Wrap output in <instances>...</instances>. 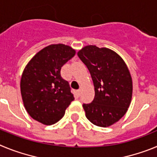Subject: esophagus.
Segmentation results:
<instances>
[{
  "mask_svg": "<svg viewBox=\"0 0 157 157\" xmlns=\"http://www.w3.org/2000/svg\"><path fill=\"white\" fill-rule=\"evenodd\" d=\"M77 93H78V96H79L80 94H81V93H82V87H80V88L78 89V90Z\"/></svg>",
  "mask_w": 157,
  "mask_h": 157,
  "instance_id": "1",
  "label": "esophagus"
}]
</instances>
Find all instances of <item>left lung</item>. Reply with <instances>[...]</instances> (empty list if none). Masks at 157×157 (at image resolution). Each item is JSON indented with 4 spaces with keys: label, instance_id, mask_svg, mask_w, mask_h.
Returning a JSON list of instances; mask_svg holds the SVG:
<instances>
[{
    "label": "left lung",
    "instance_id": "obj_1",
    "mask_svg": "<svg viewBox=\"0 0 157 157\" xmlns=\"http://www.w3.org/2000/svg\"><path fill=\"white\" fill-rule=\"evenodd\" d=\"M78 56L90 73L95 90L94 101L83 104L93 124L107 127L126 114L132 98V78L123 59L114 51L87 45Z\"/></svg>",
    "mask_w": 157,
    "mask_h": 157
}]
</instances>
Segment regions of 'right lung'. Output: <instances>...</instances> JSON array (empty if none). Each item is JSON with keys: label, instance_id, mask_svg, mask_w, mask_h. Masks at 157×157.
Masks as SVG:
<instances>
[{"label": "right lung", "instance_id": "1", "mask_svg": "<svg viewBox=\"0 0 157 157\" xmlns=\"http://www.w3.org/2000/svg\"><path fill=\"white\" fill-rule=\"evenodd\" d=\"M75 54V50L68 45H50L37 52L26 66L20 90L25 109L34 120L52 125L61 120L74 101L60 70Z\"/></svg>", "mask_w": 157, "mask_h": 157}]
</instances>
